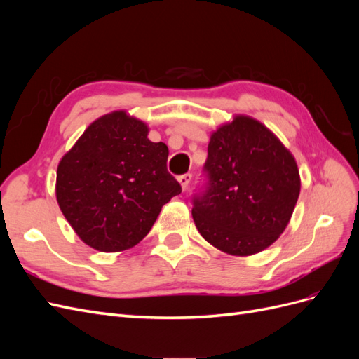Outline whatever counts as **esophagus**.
Wrapping results in <instances>:
<instances>
[{"instance_id": "esophagus-1", "label": "esophagus", "mask_w": 359, "mask_h": 359, "mask_svg": "<svg viewBox=\"0 0 359 359\" xmlns=\"http://www.w3.org/2000/svg\"><path fill=\"white\" fill-rule=\"evenodd\" d=\"M178 181H180V184H181L182 190H187L189 184H190V181H191V173H184V175L178 177Z\"/></svg>"}]
</instances>
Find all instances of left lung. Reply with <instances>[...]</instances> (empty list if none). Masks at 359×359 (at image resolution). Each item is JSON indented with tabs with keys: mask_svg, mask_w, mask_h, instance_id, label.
<instances>
[{
	"mask_svg": "<svg viewBox=\"0 0 359 359\" xmlns=\"http://www.w3.org/2000/svg\"><path fill=\"white\" fill-rule=\"evenodd\" d=\"M203 191L191 215L199 233L232 256H252L278 240L301 190L295 157L257 119L233 116L212 132Z\"/></svg>",
	"mask_w": 359,
	"mask_h": 359,
	"instance_id": "1",
	"label": "left lung"
}]
</instances>
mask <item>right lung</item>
I'll return each instance as SVG.
<instances>
[{
	"instance_id": "add662e5",
	"label": "right lung",
	"mask_w": 359,
	"mask_h": 359,
	"mask_svg": "<svg viewBox=\"0 0 359 359\" xmlns=\"http://www.w3.org/2000/svg\"><path fill=\"white\" fill-rule=\"evenodd\" d=\"M148 126L115 111L88 126L57 169V201L73 231L99 252L142 241L161 206L181 193L168 172L169 149Z\"/></svg>"
}]
</instances>
